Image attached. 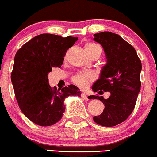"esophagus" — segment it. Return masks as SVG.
Returning a JSON list of instances; mask_svg holds the SVG:
<instances>
[{
	"label": "esophagus",
	"instance_id": "esophagus-1",
	"mask_svg": "<svg viewBox=\"0 0 157 157\" xmlns=\"http://www.w3.org/2000/svg\"><path fill=\"white\" fill-rule=\"evenodd\" d=\"M81 97H82V98L84 99V100H85V101H88V96H87L86 94H85V93L82 92V94H81Z\"/></svg>",
	"mask_w": 157,
	"mask_h": 157
}]
</instances>
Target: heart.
<instances>
[{"instance_id": "1", "label": "heart", "mask_w": 157, "mask_h": 157, "mask_svg": "<svg viewBox=\"0 0 157 157\" xmlns=\"http://www.w3.org/2000/svg\"><path fill=\"white\" fill-rule=\"evenodd\" d=\"M85 50L88 52V56L91 55V53L95 52H101V49L98 45L95 44V43H89L85 44ZM94 79V75H93L91 72H79V73L76 74L75 76L72 77V82L74 84L77 85V86L80 87L82 88H86L88 85L89 82H92Z\"/></svg>"}]
</instances>
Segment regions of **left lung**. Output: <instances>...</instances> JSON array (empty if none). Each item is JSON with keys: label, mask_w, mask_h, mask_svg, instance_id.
Listing matches in <instances>:
<instances>
[{"label": "left lung", "mask_w": 157, "mask_h": 157, "mask_svg": "<svg viewBox=\"0 0 157 157\" xmlns=\"http://www.w3.org/2000/svg\"><path fill=\"white\" fill-rule=\"evenodd\" d=\"M94 36V41L103 47L107 64L92 90L94 92L109 91L111 95L108 99L90 96V99L98 98L105 105L103 112L94 116L93 120L101 126L114 127L127 120L134 109L140 90L142 65L134 48L119 35L101 32Z\"/></svg>", "instance_id": "8db88e82"}]
</instances>
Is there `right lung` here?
Masks as SVG:
<instances>
[{"mask_svg": "<svg viewBox=\"0 0 157 157\" xmlns=\"http://www.w3.org/2000/svg\"><path fill=\"white\" fill-rule=\"evenodd\" d=\"M78 37L43 33L31 39L17 52L11 82L19 108L29 120L40 126H51L61 120L64 100L81 95L78 87L68 85L61 90L49 85L48 73L61 67L68 49Z\"/></svg>", "mask_w": 157, "mask_h": 157, "instance_id": "obj_1", "label": "right lung"}]
</instances>
